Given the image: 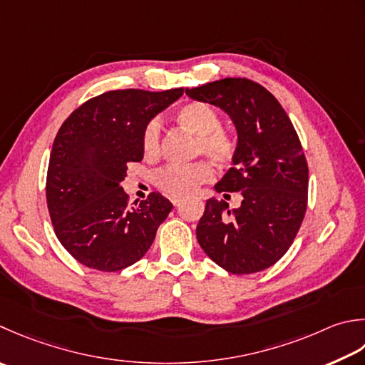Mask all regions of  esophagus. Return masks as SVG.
I'll list each match as a JSON object with an SVG mask.
<instances>
[{"label":"esophagus","instance_id":"obj_1","mask_svg":"<svg viewBox=\"0 0 365 365\" xmlns=\"http://www.w3.org/2000/svg\"><path fill=\"white\" fill-rule=\"evenodd\" d=\"M170 201H173L174 205H178V202H180V199H178V197H173V199H170Z\"/></svg>","mask_w":365,"mask_h":365}]
</instances>
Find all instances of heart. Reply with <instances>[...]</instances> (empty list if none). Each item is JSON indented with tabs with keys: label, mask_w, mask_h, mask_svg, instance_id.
<instances>
[{
	"label": "heart",
	"mask_w": 365,
	"mask_h": 365,
	"mask_svg": "<svg viewBox=\"0 0 365 365\" xmlns=\"http://www.w3.org/2000/svg\"><path fill=\"white\" fill-rule=\"evenodd\" d=\"M177 121L185 130L197 135L196 148L199 153L217 163L227 164L234 156L235 144L230 134L220 130L221 120L217 110L205 103H188L177 112ZM161 128L158 120L148 121L142 133V152L147 158L160 155ZM212 169L207 163H196L191 166H169L160 170L155 183L169 196L182 197L195 192L199 185L210 180Z\"/></svg>",
	"instance_id": "obj_1"
}]
</instances>
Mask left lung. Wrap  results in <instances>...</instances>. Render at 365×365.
I'll return each mask as SVG.
<instances>
[{
	"mask_svg": "<svg viewBox=\"0 0 365 365\" xmlns=\"http://www.w3.org/2000/svg\"><path fill=\"white\" fill-rule=\"evenodd\" d=\"M185 93L220 107L237 133L232 168L217 192L240 191L242 204L207 199L196 237L209 258L231 274H255L288 252L307 209L309 168L289 117L272 93L248 78L227 77Z\"/></svg>",
	"mask_w": 365,
	"mask_h": 365,
	"instance_id": "8db88e82",
	"label": "left lung"
}]
</instances>
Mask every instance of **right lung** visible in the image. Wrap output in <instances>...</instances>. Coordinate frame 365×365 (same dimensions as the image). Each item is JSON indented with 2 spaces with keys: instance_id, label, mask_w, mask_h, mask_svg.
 Returning <instances> with one entry per match:
<instances>
[{
  "instance_id": "add662e5",
  "label": "right lung",
  "mask_w": 365,
  "mask_h": 365,
  "mask_svg": "<svg viewBox=\"0 0 365 365\" xmlns=\"http://www.w3.org/2000/svg\"><path fill=\"white\" fill-rule=\"evenodd\" d=\"M182 95L183 88L107 91L61 125L48 161L47 207L56 237L83 266L117 272L152 247L173 204L152 192L128 205L121 182L128 163L144 158L148 121Z\"/></svg>"
}]
</instances>
